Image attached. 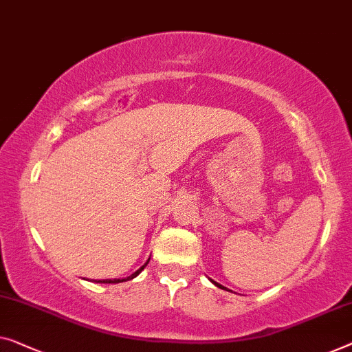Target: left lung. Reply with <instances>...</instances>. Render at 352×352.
Instances as JSON below:
<instances>
[{"instance_id":"left-lung-1","label":"left lung","mask_w":352,"mask_h":352,"mask_svg":"<svg viewBox=\"0 0 352 352\" xmlns=\"http://www.w3.org/2000/svg\"><path fill=\"white\" fill-rule=\"evenodd\" d=\"M210 280V282H212L215 286H219V288H221V289H226V291H231V289H228V288H225V286H221L220 283H217V282H214V280L212 278H209ZM231 293H232V291H231Z\"/></svg>"}]
</instances>
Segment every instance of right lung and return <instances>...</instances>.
Returning a JSON list of instances; mask_svg holds the SVG:
<instances>
[{"label": "right lung", "mask_w": 352, "mask_h": 352, "mask_svg": "<svg viewBox=\"0 0 352 352\" xmlns=\"http://www.w3.org/2000/svg\"><path fill=\"white\" fill-rule=\"evenodd\" d=\"M149 259H151V258H149ZM149 259H148V261H146L144 266L140 267V269L137 270V272H133V274L131 275V277H127V278H115V280H94V282H96V283H121V282H127V280H132V278L137 277V275H138L140 272H142V270H143L146 266H148Z\"/></svg>", "instance_id": "right-lung-1"}]
</instances>
